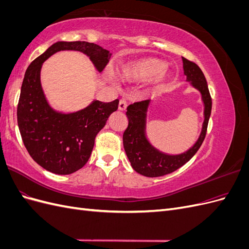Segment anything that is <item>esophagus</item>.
Here are the masks:
<instances>
[{
  "mask_svg": "<svg viewBox=\"0 0 249 249\" xmlns=\"http://www.w3.org/2000/svg\"><path fill=\"white\" fill-rule=\"evenodd\" d=\"M125 109H126V102H125V100L122 99L119 101V104H118V110L124 111Z\"/></svg>",
  "mask_w": 249,
  "mask_h": 249,
  "instance_id": "obj_1",
  "label": "esophagus"
}]
</instances>
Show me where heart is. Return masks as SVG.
Listing matches in <instances>:
<instances>
[{
  "label": "heart",
  "instance_id": "obj_1",
  "mask_svg": "<svg viewBox=\"0 0 249 249\" xmlns=\"http://www.w3.org/2000/svg\"><path fill=\"white\" fill-rule=\"evenodd\" d=\"M116 74L125 82L147 81V88L152 92L159 91L170 79V73L165 69V62L153 57H142L126 62L118 67Z\"/></svg>",
  "mask_w": 249,
  "mask_h": 249
}]
</instances>
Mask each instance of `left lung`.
Returning <instances> with one entry per match:
<instances>
[{
  "mask_svg": "<svg viewBox=\"0 0 249 249\" xmlns=\"http://www.w3.org/2000/svg\"><path fill=\"white\" fill-rule=\"evenodd\" d=\"M183 69L187 78L186 81L189 82L193 88L198 90L203 104V123L200 134L194 144L186 152L170 155L163 153L150 143L146 135V119L148 109L153 103L152 101L134 103L126 108L129 125L123 136L124 147L133 169L144 177H162L182 167L196 154L206 137L212 110V100L207 81L199 67L186 58H183Z\"/></svg>",
  "mask_w": 249,
  "mask_h": 249,
  "instance_id": "1",
  "label": "left lung"
}]
</instances>
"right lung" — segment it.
I'll list each match as a JSON object with an SVG mask.
<instances>
[{
  "label": "right lung",
  "mask_w": 249,
  "mask_h": 249,
  "mask_svg": "<svg viewBox=\"0 0 249 249\" xmlns=\"http://www.w3.org/2000/svg\"><path fill=\"white\" fill-rule=\"evenodd\" d=\"M60 51H78L91 60L102 71L111 53L86 41H57L28 66L18 105V124L22 142L32 159L56 175H71L87 163L94 139L113 112L118 100L103 103L93 100L74 112L53 108L43 92L40 81L42 63Z\"/></svg>",
  "instance_id": "obj_1"
}]
</instances>
